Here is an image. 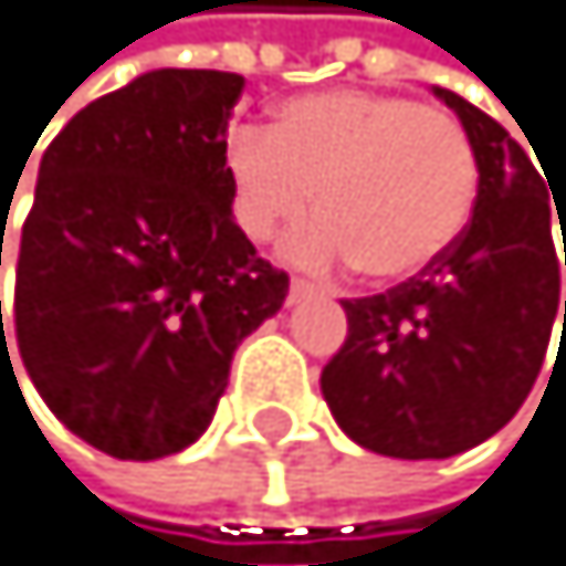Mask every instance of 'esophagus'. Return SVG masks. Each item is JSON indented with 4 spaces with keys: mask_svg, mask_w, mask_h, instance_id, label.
Segmentation results:
<instances>
[{
    "mask_svg": "<svg viewBox=\"0 0 566 566\" xmlns=\"http://www.w3.org/2000/svg\"><path fill=\"white\" fill-rule=\"evenodd\" d=\"M317 289L311 285V281H303V277H292V285H289V303H303V300H311Z\"/></svg>",
    "mask_w": 566,
    "mask_h": 566,
    "instance_id": "34e87169",
    "label": "esophagus"
}]
</instances>
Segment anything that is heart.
Returning <instances> with one entry per match:
<instances>
[{
  "label": "heart",
  "mask_w": 566,
  "mask_h": 566,
  "mask_svg": "<svg viewBox=\"0 0 566 566\" xmlns=\"http://www.w3.org/2000/svg\"><path fill=\"white\" fill-rule=\"evenodd\" d=\"M238 231L271 241L314 206L325 220L289 241L311 266L360 263L371 281L426 274L459 245L481 166L455 118L422 101L328 90L281 104L271 129H238L223 150Z\"/></svg>",
  "instance_id": "obj_1"
}]
</instances>
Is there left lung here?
I'll list each match as a JSON object with an SVG mask.
<instances>
[{
	"label": "left lung",
	"instance_id": "left-lung-1",
	"mask_svg": "<svg viewBox=\"0 0 566 566\" xmlns=\"http://www.w3.org/2000/svg\"><path fill=\"white\" fill-rule=\"evenodd\" d=\"M433 93L476 150L473 220L426 274L346 300V343L321 371L339 430L390 459H451L499 433L535 386L560 314L553 216L566 266L564 198L549 201V176L495 118L451 90Z\"/></svg>",
	"mask_w": 566,
	"mask_h": 566
}]
</instances>
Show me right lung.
I'll return each instance as SVG.
<instances>
[{
	"label": "right lung",
	"instance_id": "1",
	"mask_svg": "<svg viewBox=\"0 0 566 566\" xmlns=\"http://www.w3.org/2000/svg\"><path fill=\"white\" fill-rule=\"evenodd\" d=\"M241 90L231 71H147L42 155L6 325L53 416L104 455L195 444L238 343L289 295L231 212L223 150Z\"/></svg>",
	"mask_w": 566,
	"mask_h": 566
}]
</instances>
